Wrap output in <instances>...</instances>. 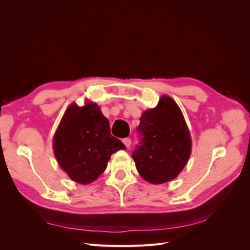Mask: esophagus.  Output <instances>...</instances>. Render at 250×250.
Instances as JSON below:
<instances>
[{
    "label": "esophagus",
    "instance_id": "34e87169",
    "mask_svg": "<svg viewBox=\"0 0 250 250\" xmlns=\"http://www.w3.org/2000/svg\"><path fill=\"white\" fill-rule=\"evenodd\" d=\"M123 143H124V145H125L127 148H129V147H130V145H131V140H130V139H128V138H126V139H124V140H123Z\"/></svg>",
    "mask_w": 250,
    "mask_h": 250
}]
</instances>
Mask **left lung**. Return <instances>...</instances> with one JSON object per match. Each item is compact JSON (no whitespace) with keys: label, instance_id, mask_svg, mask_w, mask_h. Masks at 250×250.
I'll return each mask as SVG.
<instances>
[{"label":"left lung","instance_id":"8db88e82","mask_svg":"<svg viewBox=\"0 0 250 250\" xmlns=\"http://www.w3.org/2000/svg\"><path fill=\"white\" fill-rule=\"evenodd\" d=\"M140 121V143L131 154L140 175L154 185L174 179L187 165L192 147L183 112L172 98L163 96Z\"/></svg>","mask_w":250,"mask_h":250}]
</instances>
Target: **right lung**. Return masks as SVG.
Returning a JSON list of instances; mask_svg holds the SVG:
<instances>
[{"instance_id":"add662e5","label":"right lung","mask_w":250,"mask_h":250,"mask_svg":"<svg viewBox=\"0 0 250 250\" xmlns=\"http://www.w3.org/2000/svg\"><path fill=\"white\" fill-rule=\"evenodd\" d=\"M57 162L71 179L87 185L96 180L107 167L110 155L126 149L112 137L108 120L95 103L79 107L70 105L53 140Z\"/></svg>"}]
</instances>
